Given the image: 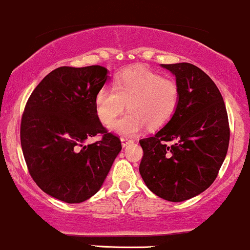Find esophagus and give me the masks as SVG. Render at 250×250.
Segmentation results:
<instances>
[{"mask_svg":"<svg viewBox=\"0 0 250 250\" xmlns=\"http://www.w3.org/2000/svg\"><path fill=\"white\" fill-rule=\"evenodd\" d=\"M121 142H122V146L125 147V146H127V145L133 144L134 140L127 138V136H122V138H121Z\"/></svg>","mask_w":250,"mask_h":250,"instance_id":"obj_1","label":"esophagus"}]
</instances>
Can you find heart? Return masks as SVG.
<instances>
[{"instance_id": "1", "label": "heart", "mask_w": 250, "mask_h": 250, "mask_svg": "<svg viewBox=\"0 0 250 250\" xmlns=\"http://www.w3.org/2000/svg\"><path fill=\"white\" fill-rule=\"evenodd\" d=\"M179 86L171 78H164L145 66L128 67L115 77L114 87L104 86L95 97L97 116L104 125H111L125 109L129 112L111 125L121 135H135L146 125L156 129L165 125L177 111Z\"/></svg>"}]
</instances>
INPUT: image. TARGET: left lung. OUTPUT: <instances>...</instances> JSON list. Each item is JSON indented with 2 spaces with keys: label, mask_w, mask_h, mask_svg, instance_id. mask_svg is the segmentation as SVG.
I'll return each instance as SVG.
<instances>
[{
  "label": "left lung",
  "mask_w": 250,
  "mask_h": 250,
  "mask_svg": "<svg viewBox=\"0 0 250 250\" xmlns=\"http://www.w3.org/2000/svg\"><path fill=\"white\" fill-rule=\"evenodd\" d=\"M161 66L175 76L179 104L165 127L140 140L139 171L156 196L184 202L215 182L229 146V121L223 97L204 71L188 62Z\"/></svg>",
  "instance_id": "obj_1"
}]
</instances>
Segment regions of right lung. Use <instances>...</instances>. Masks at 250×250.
<instances>
[{
    "mask_svg": "<svg viewBox=\"0 0 250 250\" xmlns=\"http://www.w3.org/2000/svg\"><path fill=\"white\" fill-rule=\"evenodd\" d=\"M108 79L100 65L62 66L49 72L27 101L20 138L31 177L43 192L65 203H82L103 185L122 149L96 112L95 97ZM101 133L103 139L85 145Z\"/></svg>",
    "mask_w": 250,
    "mask_h": 250,
    "instance_id": "right-lung-1",
    "label": "right lung"
}]
</instances>
